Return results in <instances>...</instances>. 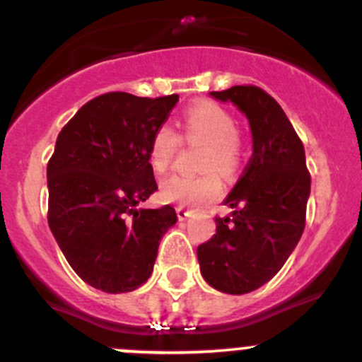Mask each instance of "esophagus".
<instances>
[{
	"label": "esophagus",
	"mask_w": 362,
	"mask_h": 362,
	"mask_svg": "<svg viewBox=\"0 0 362 362\" xmlns=\"http://www.w3.org/2000/svg\"><path fill=\"white\" fill-rule=\"evenodd\" d=\"M175 213H177V218L179 220H187L188 216L192 215V211H188V209L185 208V206H177V208H175Z\"/></svg>",
	"instance_id": "obj_1"
}]
</instances>
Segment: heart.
Wrapping results in <instances>:
<instances>
[{
  "instance_id": "b5f03b06",
  "label": "heart",
  "mask_w": 362,
  "mask_h": 362,
  "mask_svg": "<svg viewBox=\"0 0 362 362\" xmlns=\"http://www.w3.org/2000/svg\"><path fill=\"white\" fill-rule=\"evenodd\" d=\"M181 129L187 142L206 144L201 170H216L226 177L238 170L242 160L238 122L226 108L209 101L195 103L183 113ZM179 146L181 139L172 127L160 126L153 133L149 144V163L156 174H165L170 168ZM220 195L222 181L215 172L199 177L172 175L165 179L160 187L161 201L179 206H201L215 201Z\"/></svg>"
}]
</instances>
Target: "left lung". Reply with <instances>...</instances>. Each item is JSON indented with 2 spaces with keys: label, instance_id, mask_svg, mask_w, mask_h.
Returning a JSON list of instances; mask_svg holds the SVG:
<instances>
[{
  "label": "left lung",
  "instance_id": "8db88e82",
  "mask_svg": "<svg viewBox=\"0 0 362 362\" xmlns=\"http://www.w3.org/2000/svg\"><path fill=\"white\" fill-rule=\"evenodd\" d=\"M247 117L252 156L215 218L216 235L197 247L204 281L215 290L243 295L267 284L286 263L305 226L311 177L293 126L272 95L252 85L209 92Z\"/></svg>",
  "mask_w": 362,
  "mask_h": 362
}]
</instances>
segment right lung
I'll return each mask as SVG.
<instances>
[{
    "label": "right lung",
    "instance_id": "add662e5",
    "mask_svg": "<svg viewBox=\"0 0 362 362\" xmlns=\"http://www.w3.org/2000/svg\"><path fill=\"white\" fill-rule=\"evenodd\" d=\"M177 101L110 92L81 106L58 135L47 163V222L72 270L95 290L142 286L177 222L168 204L139 208L158 190L151 136Z\"/></svg>",
    "mask_w": 362,
    "mask_h": 362
}]
</instances>
